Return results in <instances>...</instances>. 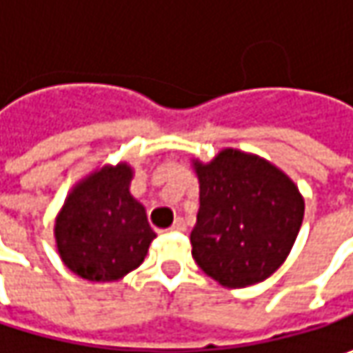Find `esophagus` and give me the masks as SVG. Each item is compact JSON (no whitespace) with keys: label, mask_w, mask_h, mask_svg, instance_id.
<instances>
[{"label":"esophagus","mask_w":353,"mask_h":353,"mask_svg":"<svg viewBox=\"0 0 353 353\" xmlns=\"http://www.w3.org/2000/svg\"><path fill=\"white\" fill-rule=\"evenodd\" d=\"M170 232H186V224H184L183 218H176L172 225H170Z\"/></svg>","instance_id":"esophagus-1"}]
</instances>
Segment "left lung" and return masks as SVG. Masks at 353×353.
Masks as SVG:
<instances>
[{
	"instance_id": "1",
	"label": "left lung",
	"mask_w": 353,
	"mask_h": 353,
	"mask_svg": "<svg viewBox=\"0 0 353 353\" xmlns=\"http://www.w3.org/2000/svg\"><path fill=\"white\" fill-rule=\"evenodd\" d=\"M200 208L190 234L198 267L230 289L271 277L299 236L305 200L296 184L261 157L237 149L194 161Z\"/></svg>"
}]
</instances>
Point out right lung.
Here are the masks:
<instances>
[{
    "instance_id": "obj_1",
    "label": "right lung",
    "mask_w": 353,
    "mask_h": 353,
    "mask_svg": "<svg viewBox=\"0 0 353 353\" xmlns=\"http://www.w3.org/2000/svg\"><path fill=\"white\" fill-rule=\"evenodd\" d=\"M128 163L105 165L76 184L54 224L64 265L88 281H117L143 263L157 234L129 192Z\"/></svg>"
}]
</instances>
